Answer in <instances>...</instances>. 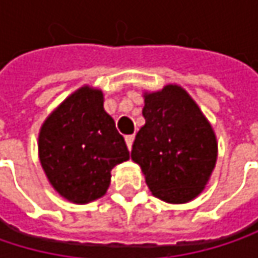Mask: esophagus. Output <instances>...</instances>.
<instances>
[{"label": "esophagus", "mask_w": 258, "mask_h": 258, "mask_svg": "<svg viewBox=\"0 0 258 258\" xmlns=\"http://www.w3.org/2000/svg\"><path fill=\"white\" fill-rule=\"evenodd\" d=\"M133 142H134V136H125V143H127L130 151H131V148H133Z\"/></svg>", "instance_id": "obj_1"}]
</instances>
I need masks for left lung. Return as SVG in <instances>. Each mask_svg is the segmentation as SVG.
<instances>
[{
  "label": "left lung",
  "instance_id": "obj_1",
  "mask_svg": "<svg viewBox=\"0 0 258 258\" xmlns=\"http://www.w3.org/2000/svg\"><path fill=\"white\" fill-rule=\"evenodd\" d=\"M145 125L131 158L142 167L152 194L169 203L197 197L217 161L214 130L194 100L178 85L145 94Z\"/></svg>",
  "mask_w": 258,
  "mask_h": 258
}]
</instances>
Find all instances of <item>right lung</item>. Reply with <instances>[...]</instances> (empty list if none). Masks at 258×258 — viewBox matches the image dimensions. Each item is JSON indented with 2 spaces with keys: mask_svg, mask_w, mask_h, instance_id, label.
<instances>
[{
  "mask_svg": "<svg viewBox=\"0 0 258 258\" xmlns=\"http://www.w3.org/2000/svg\"><path fill=\"white\" fill-rule=\"evenodd\" d=\"M40 161L52 186L73 203L106 194L112 169L130 158L124 137L103 107V94L83 86L43 124Z\"/></svg>",
  "mask_w": 258,
  "mask_h": 258,
  "instance_id": "obj_1",
  "label": "right lung"
}]
</instances>
